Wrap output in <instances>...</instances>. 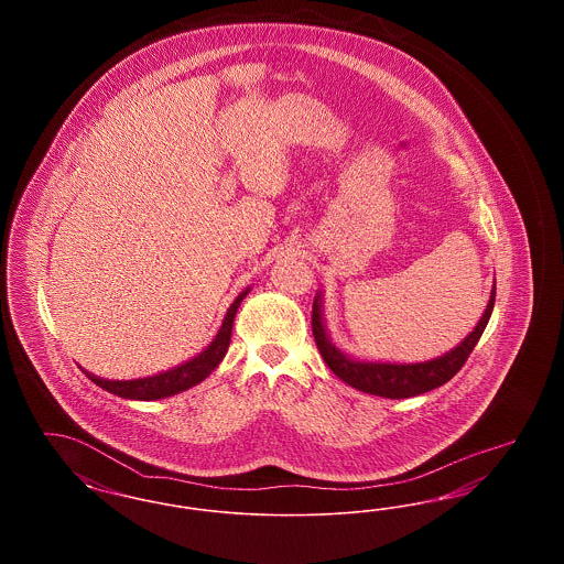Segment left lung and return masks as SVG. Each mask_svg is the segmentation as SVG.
Masks as SVG:
<instances>
[{
  "mask_svg": "<svg viewBox=\"0 0 564 564\" xmlns=\"http://www.w3.org/2000/svg\"><path fill=\"white\" fill-rule=\"evenodd\" d=\"M492 306H495V285H492L482 319L474 327V332L458 347L448 350L446 355L435 357L430 361H421V364L359 361V359H350L349 355L336 349L332 345L325 323H323L322 294L315 295V302H313V336H315L317 349L322 352L323 361L340 380H345L357 391H364L370 395L403 400V398H414V395H421L431 389L442 387L463 368V364L467 361V357L471 355V350L482 336L484 327L492 315Z\"/></svg>",
  "mask_w": 564,
  "mask_h": 564,
  "instance_id": "1",
  "label": "left lung"
}]
</instances>
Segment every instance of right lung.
Segmentation results:
<instances>
[{"mask_svg":"<svg viewBox=\"0 0 564 564\" xmlns=\"http://www.w3.org/2000/svg\"><path fill=\"white\" fill-rule=\"evenodd\" d=\"M247 294H249V290L241 292L239 297L230 304L214 343L200 355H196L194 359H189V361L173 368V370H166L162 375L148 376V378H134V380H106V378H97V376L88 375V372H84V375L88 376L95 384H99L101 389H106L118 398H124V400L150 402V400H162V398L177 395L189 387L203 382L219 366V361L224 359L226 350L230 347L235 315L241 306L242 297Z\"/></svg>","mask_w":564,"mask_h":564,"instance_id":"1","label":"right lung"}]
</instances>
